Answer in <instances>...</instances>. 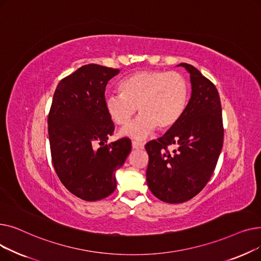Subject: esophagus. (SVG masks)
Returning <instances> with one entry per match:
<instances>
[{
	"label": "esophagus",
	"instance_id": "1",
	"mask_svg": "<svg viewBox=\"0 0 261 261\" xmlns=\"http://www.w3.org/2000/svg\"><path fill=\"white\" fill-rule=\"evenodd\" d=\"M132 148L134 150H142V149H144V145L139 142H132Z\"/></svg>",
	"mask_w": 261,
	"mask_h": 261
}]
</instances>
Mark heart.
Returning <instances> with one entry per match:
<instances>
[{"instance_id":"obj_1","label":"heart","mask_w":261,"mask_h":261,"mask_svg":"<svg viewBox=\"0 0 261 261\" xmlns=\"http://www.w3.org/2000/svg\"><path fill=\"white\" fill-rule=\"evenodd\" d=\"M119 90L105 97L107 113L116 125L125 126L139 108L141 115L120 130V135L139 141L156 127L161 131L172 128L184 114L189 98L188 81L175 72H136L120 82Z\"/></svg>"}]
</instances>
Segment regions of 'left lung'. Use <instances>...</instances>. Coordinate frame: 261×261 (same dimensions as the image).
<instances>
[{"label": "left lung", "mask_w": 261, "mask_h": 261, "mask_svg": "<svg viewBox=\"0 0 261 261\" xmlns=\"http://www.w3.org/2000/svg\"><path fill=\"white\" fill-rule=\"evenodd\" d=\"M190 75L191 96L175 125L145 148L149 155L146 179L161 201L177 204L197 196L210 181L223 145L220 97L215 85L199 70L180 63ZM179 147L170 154L167 147Z\"/></svg>", "instance_id": "left-lung-1"}]
</instances>
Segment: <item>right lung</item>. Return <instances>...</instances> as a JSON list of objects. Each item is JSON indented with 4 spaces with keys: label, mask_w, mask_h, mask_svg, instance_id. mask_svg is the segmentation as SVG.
<instances>
[{
    "label": "right lung",
    "mask_w": 261,
    "mask_h": 261,
    "mask_svg": "<svg viewBox=\"0 0 261 261\" xmlns=\"http://www.w3.org/2000/svg\"><path fill=\"white\" fill-rule=\"evenodd\" d=\"M118 73L84 65L59 82L53 97L47 119L53 165L66 189L85 201L113 193L115 172L131 151L128 139L107 144L114 123L105 107V91Z\"/></svg>",
    "instance_id": "add662e5"
}]
</instances>
